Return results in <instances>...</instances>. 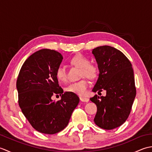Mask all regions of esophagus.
I'll return each instance as SVG.
<instances>
[{
	"mask_svg": "<svg viewBox=\"0 0 152 152\" xmlns=\"http://www.w3.org/2000/svg\"><path fill=\"white\" fill-rule=\"evenodd\" d=\"M80 101H82V102H88L89 101V99L86 98V97H80Z\"/></svg>",
	"mask_w": 152,
	"mask_h": 152,
	"instance_id": "esophagus-1",
	"label": "esophagus"
}]
</instances>
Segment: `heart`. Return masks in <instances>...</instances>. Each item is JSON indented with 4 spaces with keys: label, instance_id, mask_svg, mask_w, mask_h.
<instances>
[{
    "label": "heart",
    "instance_id": "obj_1",
    "mask_svg": "<svg viewBox=\"0 0 152 152\" xmlns=\"http://www.w3.org/2000/svg\"><path fill=\"white\" fill-rule=\"evenodd\" d=\"M70 63L72 65L81 69L80 76H85L89 79L95 78L98 74V69L95 64L90 63L88 58L82 54H77L71 58ZM56 76L57 80L60 82H66L67 80L66 72L64 68L62 66L57 67L56 72ZM89 86V83L86 80L72 83L66 88V91L73 93L80 96H84Z\"/></svg>",
    "mask_w": 152,
    "mask_h": 152
}]
</instances>
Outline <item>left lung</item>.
I'll list each match as a JSON object with an SVG mask.
<instances>
[{"mask_svg":"<svg viewBox=\"0 0 152 152\" xmlns=\"http://www.w3.org/2000/svg\"><path fill=\"white\" fill-rule=\"evenodd\" d=\"M99 70L93 92L106 90L105 96L95 95L90 100L97 107L94 122L103 129L111 130L124 124L136 96L133 69L121 51L112 46L93 49Z\"/></svg>","mask_w":152,"mask_h":152,"instance_id":"obj_1","label":"left lung"}]
</instances>
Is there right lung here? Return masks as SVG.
Wrapping results in <instances>:
<instances>
[{"instance_id": "add662e5", "label": "right lung", "mask_w": 152, "mask_h": 152, "mask_svg": "<svg viewBox=\"0 0 152 152\" xmlns=\"http://www.w3.org/2000/svg\"><path fill=\"white\" fill-rule=\"evenodd\" d=\"M62 60L57 51H37L25 61L17 79L19 107L32 127L42 133L63 130L80 101L75 93H63L58 83L56 72ZM53 94L61 95V99L53 102Z\"/></svg>"}]
</instances>
